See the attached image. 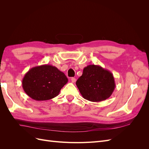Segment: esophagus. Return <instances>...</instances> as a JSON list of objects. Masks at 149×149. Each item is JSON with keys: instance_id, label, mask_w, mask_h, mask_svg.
I'll list each match as a JSON object with an SVG mask.
<instances>
[{"instance_id": "esophagus-1", "label": "esophagus", "mask_w": 149, "mask_h": 149, "mask_svg": "<svg viewBox=\"0 0 149 149\" xmlns=\"http://www.w3.org/2000/svg\"><path fill=\"white\" fill-rule=\"evenodd\" d=\"M71 82L72 83H75L76 82V78H71Z\"/></svg>"}]
</instances>
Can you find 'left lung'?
I'll return each mask as SVG.
<instances>
[{
  "instance_id": "left-lung-1",
  "label": "left lung",
  "mask_w": 149,
  "mask_h": 149,
  "mask_svg": "<svg viewBox=\"0 0 149 149\" xmlns=\"http://www.w3.org/2000/svg\"><path fill=\"white\" fill-rule=\"evenodd\" d=\"M83 98L100 102L109 98L116 87L113 74L100 65H89L83 69V74L76 83Z\"/></svg>"
}]
</instances>
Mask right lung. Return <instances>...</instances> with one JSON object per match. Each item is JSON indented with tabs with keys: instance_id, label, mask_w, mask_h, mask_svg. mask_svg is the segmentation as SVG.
Segmentation results:
<instances>
[{
	"instance_id": "1",
	"label": "right lung",
	"mask_w": 149,
	"mask_h": 149,
	"mask_svg": "<svg viewBox=\"0 0 149 149\" xmlns=\"http://www.w3.org/2000/svg\"><path fill=\"white\" fill-rule=\"evenodd\" d=\"M68 81L66 75L56 67L43 65L29 70L22 79V87L33 100L46 101L57 96Z\"/></svg>"
}]
</instances>
